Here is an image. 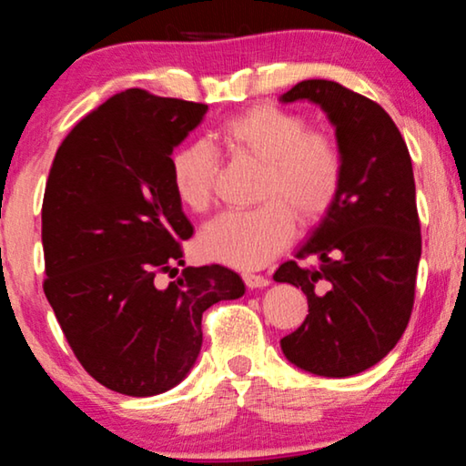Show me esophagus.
<instances>
[{"label": "esophagus", "mask_w": 466, "mask_h": 466, "mask_svg": "<svg viewBox=\"0 0 466 466\" xmlns=\"http://www.w3.org/2000/svg\"><path fill=\"white\" fill-rule=\"evenodd\" d=\"M244 282L248 289H265V286H269L271 282L267 279L265 276H257V273H244Z\"/></svg>", "instance_id": "obj_1"}]
</instances>
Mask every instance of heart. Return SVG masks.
<instances>
[{"label": "heart", "instance_id": "1", "mask_svg": "<svg viewBox=\"0 0 466 466\" xmlns=\"http://www.w3.org/2000/svg\"><path fill=\"white\" fill-rule=\"evenodd\" d=\"M218 137L231 155L260 163V206L216 216L201 228L197 250L212 263L258 269L284 250L295 218L316 225L335 206L341 152L329 133L308 129L303 116L271 104L227 118ZM169 176L177 201L190 212H206L214 201L218 157L206 142H188L171 155Z\"/></svg>", "mask_w": 466, "mask_h": 466}]
</instances>
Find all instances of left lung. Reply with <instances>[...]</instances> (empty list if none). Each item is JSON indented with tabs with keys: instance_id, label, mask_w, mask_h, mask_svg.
<instances>
[{
	"instance_id": "left-lung-1",
	"label": "left lung",
	"mask_w": 466,
	"mask_h": 466,
	"mask_svg": "<svg viewBox=\"0 0 466 466\" xmlns=\"http://www.w3.org/2000/svg\"><path fill=\"white\" fill-rule=\"evenodd\" d=\"M282 104L320 106L335 127L343 176L335 206L295 257L273 273L308 297L309 314L279 346L286 359L322 378L367 371L397 346L413 308L422 238L411 157L375 101L330 80H303Z\"/></svg>"
}]
</instances>
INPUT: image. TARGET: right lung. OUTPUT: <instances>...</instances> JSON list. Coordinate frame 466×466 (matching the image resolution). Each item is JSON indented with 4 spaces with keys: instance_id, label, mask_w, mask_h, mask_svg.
Segmentation results:
<instances>
[{
    "instance_id": "1",
    "label": "right lung",
    "mask_w": 466,
    "mask_h": 466,
    "mask_svg": "<svg viewBox=\"0 0 466 466\" xmlns=\"http://www.w3.org/2000/svg\"><path fill=\"white\" fill-rule=\"evenodd\" d=\"M206 104L116 93L56 150L42 206L44 292L76 359L101 386L155 397L180 384L199 356L201 316L246 286L220 265L184 267L193 225L171 188L176 146Z\"/></svg>"
}]
</instances>
